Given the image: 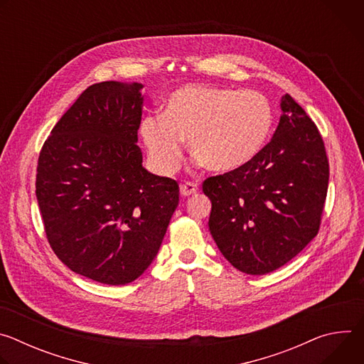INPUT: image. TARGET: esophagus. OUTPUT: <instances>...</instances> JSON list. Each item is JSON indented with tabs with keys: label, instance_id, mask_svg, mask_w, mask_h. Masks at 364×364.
<instances>
[{
	"label": "esophagus",
	"instance_id": "obj_1",
	"mask_svg": "<svg viewBox=\"0 0 364 364\" xmlns=\"http://www.w3.org/2000/svg\"><path fill=\"white\" fill-rule=\"evenodd\" d=\"M196 191H197V184L190 183V181L181 184V187H180V193H181L183 196H191V194H194Z\"/></svg>",
	"mask_w": 364,
	"mask_h": 364
}]
</instances>
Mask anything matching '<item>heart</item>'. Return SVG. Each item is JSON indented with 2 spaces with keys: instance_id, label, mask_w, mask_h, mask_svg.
<instances>
[{
  "instance_id": "b5f03b06",
  "label": "heart",
  "mask_w": 364,
  "mask_h": 364,
  "mask_svg": "<svg viewBox=\"0 0 364 364\" xmlns=\"http://www.w3.org/2000/svg\"><path fill=\"white\" fill-rule=\"evenodd\" d=\"M274 127L269 99L257 90L188 85L170 93L163 115H146L139 134L154 168L174 174L184 139L197 163L216 173L249 164L267 146Z\"/></svg>"
}]
</instances>
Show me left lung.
<instances>
[{
	"label": "left lung",
	"instance_id": "8db88e82",
	"mask_svg": "<svg viewBox=\"0 0 364 364\" xmlns=\"http://www.w3.org/2000/svg\"><path fill=\"white\" fill-rule=\"evenodd\" d=\"M264 151L239 170L210 177V233L222 255L249 275L269 274L296 256L321 225L328 160L316 124L287 93Z\"/></svg>",
	"mask_w": 364,
	"mask_h": 364
}]
</instances>
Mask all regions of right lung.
<instances>
[{
	"mask_svg": "<svg viewBox=\"0 0 364 364\" xmlns=\"http://www.w3.org/2000/svg\"><path fill=\"white\" fill-rule=\"evenodd\" d=\"M142 87L89 86L38 157L36 196L51 249L73 272L107 285L144 274L178 205L177 181L142 167Z\"/></svg>",
	"mask_w": 364,
	"mask_h": 364,
	"instance_id": "1",
	"label": "right lung"
}]
</instances>
